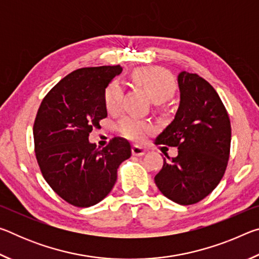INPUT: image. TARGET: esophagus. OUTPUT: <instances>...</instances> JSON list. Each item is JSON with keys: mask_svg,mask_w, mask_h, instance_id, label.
I'll use <instances>...</instances> for the list:
<instances>
[{"mask_svg": "<svg viewBox=\"0 0 259 259\" xmlns=\"http://www.w3.org/2000/svg\"><path fill=\"white\" fill-rule=\"evenodd\" d=\"M131 152H133V154L136 156H142L145 154V150H144L143 147H140L138 145H134L133 148H131Z\"/></svg>", "mask_w": 259, "mask_h": 259, "instance_id": "obj_1", "label": "esophagus"}]
</instances>
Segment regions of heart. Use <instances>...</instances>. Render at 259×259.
I'll return each instance as SVG.
<instances>
[{
  "mask_svg": "<svg viewBox=\"0 0 259 259\" xmlns=\"http://www.w3.org/2000/svg\"><path fill=\"white\" fill-rule=\"evenodd\" d=\"M135 80L148 91L155 103L164 102L170 98L176 89V83L169 72L159 67L137 69L134 74ZM123 85L120 81L114 80L107 85L104 93V103L108 112H117L123 102ZM120 133L126 138L142 140L152 131V125L135 116H124L119 122Z\"/></svg>",
  "mask_w": 259,
  "mask_h": 259,
  "instance_id": "obj_1",
  "label": "heart"
}]
</instances>
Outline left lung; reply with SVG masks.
Here are the masks:
<instances>
[{
	"instance_id": "1",
	"label": "left lung",
	"mask_w": 259,
	"mask_h": 259,
	"mask_svg": "<svg viewBox=\"0 0 259 259\" xmlns=\"http://www.w3.org/2000/svg\"><path fill=\"white\" fill-rule=\"evenodd\" d=\"M181 102L174 121L155 144L177 147L154 177L162 194L183 205L209 195L224 176L231 147V122L216 90L198 74L178 75Z\"/></svg>"
}]
</instances>
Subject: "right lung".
Returning a JSON list of instances; mask_svg holds the SVG:
<instances>
[{
    "label": "right lung",
    "instance_id": "right-lung-1",
    "mask_svg": "<svg viewBox=\"0 0 259 259\" xmlns=\"http://www.w3.org/2000/svg\"><path fill=\"white\" fill-rule=\"evenodd\" d=\"M121 72L120 65L76 69L47 94L35 117V155L43 177L75 207H91L106 198L117 168L131 156L123 138H113L104 148L89 142V134L107 116L105 89Z\"/></svg>",
    "mask_w": 259,
    "mask_h": 259
}]
</instances>
